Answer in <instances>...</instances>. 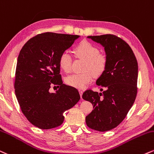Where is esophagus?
<instances>
[{"label":"esophagus","instance_id":"34e87169","mask_svg":"<svg viewBox=\"0 0 154 154\" xmlns=\"http://www.w3.org/2000/svg\"><path fill=\"white\" fill-rule=\"evenodd\" d=\"M79 94H80V97L82 98V94H83V91L82 90H79Z\"/></svg>","mask_w":154,"mask_h":154}]
</instances>
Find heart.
I'll return each mask as SVG.
<instances>
[{"label":"heart","instance_id":"heart-1","mask_svg":"<svg viewBox=\"0 0 154 154\" xmlns=\"http://www.w3.org/2000/svg\"><path fill=\"white\" fill-rule=\"evenodd\" d=\"M75 53L79 58L86 61L82 73L72 74L65 78L68 85L74 88L82 89L92 82L94 75L99 77L103 75L107 64V57L100 54L99 49L88 42H81L75 49ZM59 64L64 72L71 70L72 57L67 51L61 54L59 58Z\"/></svg>","mask_w":154,"mask_h":154}]
</instances>
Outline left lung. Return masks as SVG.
Segmentation results:
<instances>
[{
	"instance_id": "left-lung-1",
	"label": "left lung",
	"mask_w": 154,
	"mask_h": 154,
	"mask_svg": "<svg viewBox=\"0 0 154 154\" xmlns=\"http://www.w3.org/2000/svg\"><path fill=\"white\" fill-rule=\"evenodd\" d=\"M87 38L104 47L107 64L105 72L96 81L103 92L98 93L89 90L82 95L83 99L93 105L85 121L90 128L104 132L117 127L134 103L138 62L130 46L119 37L106 34Z\"/></svg>"
}]
</instances>
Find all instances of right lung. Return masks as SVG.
<instances>
[{"label":"right lung","instance_id":"right-lung-1","mask_svg":"<svg viewBox=\"0 0 154 154\" xmlns=\"http://www.w3.org/2000/svg\"><path fill=\"white\" fill-rule=\"evenodd\" d=\"M79 37L44 33L29 39L20 51L15 93L22 112L38 128L51 129L62 125L64 111L80 99L77 89L63 84L59 64L61 54ZM51 84L59 88L55 93L49 91Z\"/></svg>","mask_w":154,"mask_h":154}]
</instances>
